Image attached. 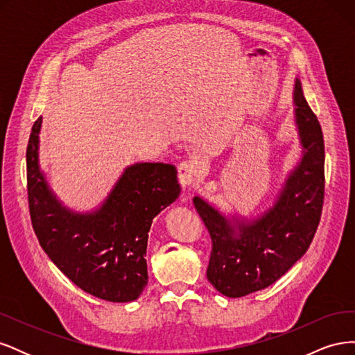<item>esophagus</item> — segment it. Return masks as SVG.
Masks as SVG:
<instances>
[{
	"instance_id": "34e87169",
	"label": "esophagus",
	"mask_w": 355,
	"mask_h": 355,
	"mask_svg": "<svg viewBox=\"0 0 355 355\" xmlns=\"http://www.w3.org/2000/svg\"><path fill=\"white\" fill-rule=\"evenodd\" d=\"M201 175L200 167L192 163V161H182V163L178 166V178L180 185L184 188H189L191 185H194L198 180Z\"/></svg>"
}]
</instances>
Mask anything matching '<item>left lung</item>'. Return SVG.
Masks as SVG:
<instances>
[{"label": "left lung", "instance_id": "8db88e82", "mask_svg": "<svg viewBox=\"0 0 355 355\" xmlns=\"http://www.w3.org/2000/svg\"><path fill=\"white\" fill-rule=\"evenodd\" d=\"M293 102L304 155L272 209L250 222L232 223L207 201L194 197V206L211 239L207 278L228 297H241L275 283L305 254L320 223L324 201V141L299 78Z\"/></svg>", "mask_w": 355, "mask_h": 355}]
</instances>
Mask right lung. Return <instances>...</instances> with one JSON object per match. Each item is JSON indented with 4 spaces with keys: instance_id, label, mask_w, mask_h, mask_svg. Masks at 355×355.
Listing matches in <instances>:
<instances>
[{
    "instance_id": "add662e5",
    "label": "right lung",
    "mask_w": 355,
    "mask_h": 355,
    "mask_svg": "<svg viewBox=\"0 0 355 355\" xmlns=\"http://www.w3.org/2000/svg\"><path fill=\"white\" fill-rule=\"evenodd\" d=\"M41 116L26 148L28 202L42 250L85 293L130 302L148 284V232L157 214L180 192L171 164L137 163L124 170L102 206L90 213L63 207L38 164Z\"/></svg>"
}]
</instances>
